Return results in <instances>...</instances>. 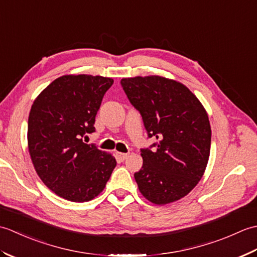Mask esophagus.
<instances>
[{
	"instance_id": "obj_1",
	"label": "esophagus",
	"mask_w": 257,
	"mask_h": 257,
	"mask_svg": "<svg viewBox=\"0 0 257 257\" xmlns=\"http://www.w3.org/2000/svg\"><path fill=\"white\" fill-rule=\"evenodd\" d=\"M128 154H121V152H117V158L120 161H124L128 158Z\"/></svg>"
}]
</instances>
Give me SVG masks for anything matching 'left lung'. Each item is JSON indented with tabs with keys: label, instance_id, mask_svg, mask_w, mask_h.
I'll return each mask as SVG.
<instances>
[{
	"label": "left lung",
	"instance_id": "8db88e82",
	"mask_svg": "<svg viewBox=\"0 0 257 257\" xmlns=\"http://www.w3.org/2000/svg\"><path fill=\"white\" fill-rule=\"evenodd\" d=\"M130 103L140 112L148 138L144 165L135 173L139 191L156 204L187 195L205 171L211 148L209 117L184 85L160 76L120 81Z\"/></svg>",
	"mask_w": 257,
	"mask_h": 257
}]
</instances>
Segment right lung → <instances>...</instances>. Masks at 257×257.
I'll list each match as a JSON object with an SVG mask.
<instances>
[{
    "label": "right lung",
    "mask_w": 257,
    "mask_h": 257,
    "mask_svg": "<svg viewBox=\"0 0 257 257\" xmlns=\"http://www.w3.org/2000/svg\"><path fill=\"white\" fill-rule=\"evenodd\" d=\"M111 78L66 75L33 102L27 141L33 165L46 187L61 198L86 202L105 189L116 159L83 141L95 133V117Z\"/></svg>",
    "instance_id": "1"
}]
</instances>
